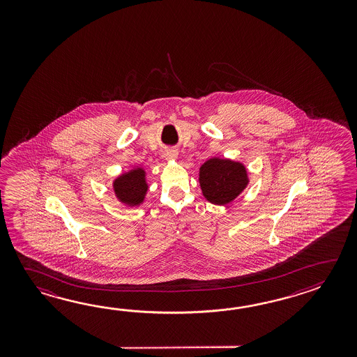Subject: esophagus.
Listing matches in <instances>:
<instances>
[{
    "label": "esophagus",
    "mask_w": 357,
    "mask_h": 357,
    "mask_svg": "<svg viewBox=\"0 0 357 357\" xmlns=\"http://www.w3.org/2000/svg\"><path fill=\"white\" fill-rule=\"evenodd\" d=\"M165 157L167 160H175V158H177V151H175V149H167L165 152Z\"/></svg>",
    "instance_id": "esophagus-1"
}]
</instances>
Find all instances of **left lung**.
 Listing matches in <instances>:
<instances>
[{
	"label": "left lung",
	"mask_w": 357,
	"mask_h": 357,
	"mask_svg": "<svg viewBox=\"0 0 357 357\" xmlns=\"http://www.w3.org/2000/svg\"><path fill=\"white\" fill-rule=\"evenodd\" d=\"M199 182L208 202L225 205L231 203L243 192L249 178L243 163L211 158L200 167Z\"/></svg>",
	"instance_id": "left-lung-1"
}]
</instances>
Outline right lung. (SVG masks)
I'll use <instances>...</instances> for the list:
<instances>
[{
  "label": "right lung",
  "instance_id": "right-lung-1",
  "mask_svg": "<svg viewBox=\"0 0 357 357\" xmlns=\"http://www.w3.org/2000/svg\"><path fill=\"white\" fill-rule=\"evenodd\" d=\"M114 190L116 197L121 203L130 206L142 204L148 191L144 169L134 168L128 174L117 177L114 181Z\"/></svg>",
  "mask_w": 357,
  "mask_h": 357
}]
</instances>
